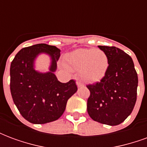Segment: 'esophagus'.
Returning a JSON list of instances; mask_svg holds the SVG:
<instances>
[{
  "label": "esophagus",
  "instance_id": "obj_1",
  "mask_svg": "<svg viewBox=\"0 0 147 147\" xmlns=\"http://www.w3.org/2000/svg\"><path fill=\"white\" fill-rule=\"evenodd\" d=\"M76 84H77V86H78V87H80V86H83V84L80 81H76Z\"/></svg>",
  "mask_w": 147,
  "mask_h": 147
}]
</instances>
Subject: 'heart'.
<instances>
[{"label":"heart","instance_id":"heart-1","mask_svg":"<svg viewBox=\"0 0 147 147\" xmlns=\"http://www.w3.org/2000/svg\"><path fill=\"white\" fill-rule=\"evenodd\" d=\"M65 63L69 68L80 70L85 80L96 82L107 71L109 60L102 50L94 49H78L65 56Z\"/></svg>","mask_w":147,"mask_h":147}]
</instances>
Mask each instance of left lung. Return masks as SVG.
<instances>
[{
	"label": "left lung",
	"mask_w": 147,
	"mask_h": 147,
	"mask_svg": "<svg viewBox=\"0 0 147 147\" xmlns=\"http://www.w3.org/2000/svg\"><path fill=\"white\" fill-rule=\"evenodd\" d=\"M98 47L107 56L109 67L100 82L86 86L90 92L87 113L94 121L115 126L125 120L136 105L138 76L125 52L115 46Z\"/></svg>",
	"instance_id": "obj_1"
}]
</instances>
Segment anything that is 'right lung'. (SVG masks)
I'll list each match as a JSON object with an SVG mask.
<instances>
[{"label": "right lung", "instance_id": "obj_1", "mask_svg": "<svg viewBox=\"0 0 147 147\" xmlns=\"http://www.w3.org/2000/svg\"><path fill=\"white\" fill-rule=\"evenodd\" d=\"M41 52L52 59L50 72L40 74L33 69V61ZM61 50L44 43L22 49L11 61L10 90L15 105L24 119L42 124L54 121L64 113L68 99L77 91L76 81L59 82L54 72Z\"/></svg>", "mask_w": 147, "mask_h": 147}]
</instances>
